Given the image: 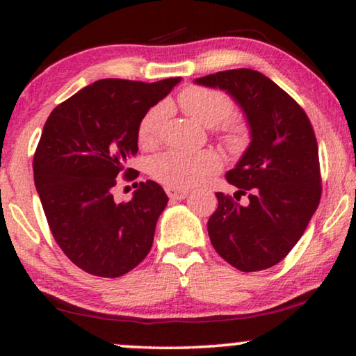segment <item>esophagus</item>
I'll return each mask as SVG.
<instances>
[{
    "instance_id": "1",
    "label": "esophagus",
    "mask_w": 356,
    "mask_h": 356,
    "mask_svg": "<svg viewBox=\"0 0 356 356\" xmlns=\"http://www.w3.org/2000/svg\"><path fill=\"white\" fill-rule=\"evenodd\" d=\"M165 191H167L168 197L172 199V201H181L188 196V191L186 189H177V188H165Z\"/></svg>"
}]
</instances>
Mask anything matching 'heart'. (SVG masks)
Segmentation results:
<instances>
[{
	"instance_id": "obj_1",
	"label": "heart",
	"mask_w": 356,
	"mask_h": 356,
	"mask_svg": "<svg viewBox=\"0 0 356 356\" xmlns=\"http://www.w3.org/2000/svg\"><path fill=\"white\" fill-rule=\"evenodd\" d=\"M178 102L193 120L209 128L220 124L225 119L223 124L221 122L218 133L232 150H243L250 143V129L246 123L240 120H227L233 111V102L223 92L201 86H189L179 92ZM165 111V105H155L139 121L138 140L143 147H152L157 144ZM218 167L220 159L212 150H168L152 160L150 175L165 186L184 189L197 184L206 175L216 172Z\"/></svg>"
}]
</instances>
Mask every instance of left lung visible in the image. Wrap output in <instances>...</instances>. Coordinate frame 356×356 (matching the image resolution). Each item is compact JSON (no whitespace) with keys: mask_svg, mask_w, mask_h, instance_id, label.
I'll use <instances>...</instances> for the list:
<instances>
[{"mask_svg":"<svg viewBox=\"0 0 356 356\" xmlns=\"http://www.w3.org/2000/svg\"><path fill=\"white\" fill-rule=\"evenodd\" d=\"M241 106L251 143L225 177L235 199L216 193L207 222L212 246L243 272L264 270L289 254L321 201L318 143L305 110L259 71L228 70L196 79ZM248 195L246 203L237 202Z\"/></svg>","mask_w":356,"mask_h":356,"instance_id":"obj_1","label":"left lung"}]
</instances>
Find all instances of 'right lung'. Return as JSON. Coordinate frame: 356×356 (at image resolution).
Masks as SVG:
<instances>
[{
	"instance_id": "1",
	"label": "right lung",
	"mask_w": 356,
	"mask_h": 356,
	"mask_svg": "<svg viewBox=\"0 0 356 356\" xmlns=\"http://www.w3.org/2000/svg\"><path fill=\"white\" fill-rule=\"evenodd\" d=\"M179 77L159 82L100 79L48 116L33 155V179L48 225L63 252L97 277L124 275L147 256L168 197L155 181L134 183L128 202L113 188L138 175L126 168L138 154V126Z\"/></svg>"
}]
</instances>
